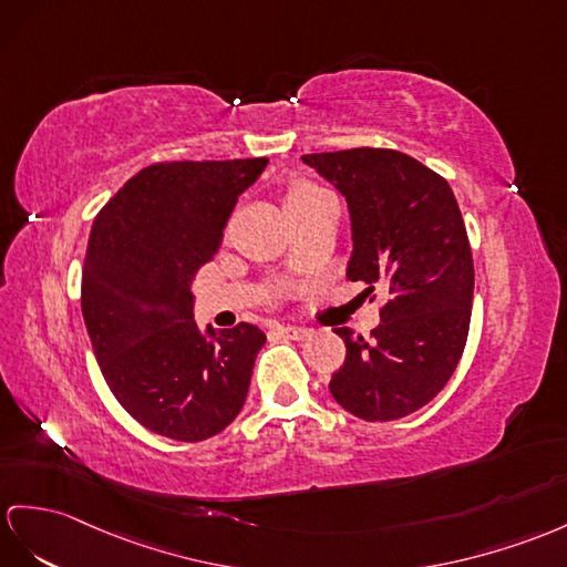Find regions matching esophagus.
I'll return each mask as SVG.
<instances>
[{
  "mask_svg": "<svg viewBox=\"0 0 567 567\" xmlns=\"http://www.w3.org/2000/svg\"><path fill=\"white\" fill-rule=\"evenodd\" d=\"M279 334H281L284 339L300 341V339L310 337V329H306V327H296V324H286V327H279Z\"/></svg>",
  "mask_w": 567,
  "mask_h": 567,
  "instance_id": "obj_1",
  "label": "esophagus"
}]
</instances>
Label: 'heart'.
I'll list each match as a JSON object with an SVG mask.
<instances>
[{"mask_svg":"<svg viewBox=\"0 0 567 567\" xmlns=\"http://www.w3.org/2000/svg\"><path fill=\"white\" fill-rule=\"evenodd\" d=\"M322 192L324 189L310 183V179H298V183H293L286 189V209H291V206H298V204H306V202L315 199L317 195H322Z\"/></svg>","mask_w":567,"mask_h":567,"instance_id":"obj_1","label":"heart"}]
</instances>
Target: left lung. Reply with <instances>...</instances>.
<instances>
[{"label": "left lung", "mask_w": 567, "mask_h": 567, "mask_svg": "<svg viewBox=\"0 0 567 567\" xmlns=\"http://www.w3.org/2000/svg\"><path fill=\"white\" fill-rule=\"evenodd\" d=\"M347 197L353 255L347 276L384 288L370 337L349 327L343 365L329 392L363 421H396L445 388L466 347L474 259L466 226L443 175L394 148L302 156ZM370 300H375L372 296Z\"/></svg>", "instance_id": "obj_1"}]
</instances>
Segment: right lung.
<instances>
[{
  "mask_svg": "<svg viewBox=\"0 0 567 567\" xmlns=\"http://www.w3.org/2000/svg\"><path fill=\"white\" fill-rule=\"evenodd\" d=\"M267 158L154 163L93 220L81 312L103 378L148 431L202 443L238 416L265 331L192 320L189 281L224 240L238 197Z\"/></svg>",
  "mask_w": 567,
  "mask_h": 567,
  "instance_id": "right-lung-1",
  "label": "right lung"
}]
</instances>
